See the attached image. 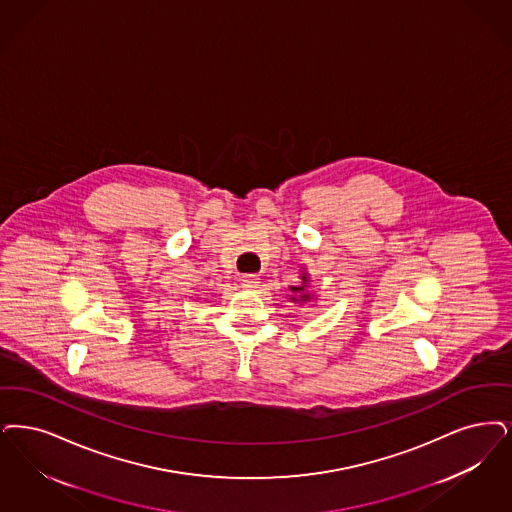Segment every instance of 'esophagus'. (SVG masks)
I'll return each instance as SVG.
<instances>
[{"mask_svg": "<svg viewBox=\"0 0 512 512\" xmlns=\"http://www.w3.org/2000/svg\"><path fill=\"white\" fill-rule=\"evenodd\" d=\"M242 286L246 289H253V287L259 286V278L255 274H246V276H242Z\"/></svg>", "mask_w": 512, "mask_h": 512, "instance_id": "34e87169", "label": "esophagus"}]
</instances>
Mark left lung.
<instances>
[{
    "instance_id": "1",
    "label": "left lung",
    "mask_w": 512,
    "mask_h": 512,
    "mask_svg": "<svg viewBox=\"0 0 512 512\" xmlns=\"http://www.w3.org/2000/svg\"><path fill=\"white\" fill-rule=\"evenodd\" d=\"M299 278H301V284H299V286H289V291H291V295H287L289 301H291V303H299V305L316 301V295H314L312 291H308L310 276H308V272L305 268H301V276H299Z\"/></svg>"
}]
</instances>
